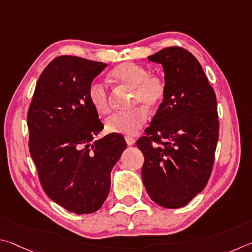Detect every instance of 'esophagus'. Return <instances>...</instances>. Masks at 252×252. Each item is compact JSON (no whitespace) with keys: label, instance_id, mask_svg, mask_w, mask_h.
Wrapping results in <instances>:
<instances>
[{"label":"esophagus","instance_id":"34e87169","mask_svg":"<svg viewBox=\"0 0 252 252\" xmlns=\"http://www.w3.org/2000/svg\"><path fill=\"white\" fill-rule=\"evenodd\" d=\"M125 140H126V143H127V145H128V146H130V145H134V144H135V138L131 137V136H126Z\"/></svg>","mask_w":252,"mask_h":252}]
</instances>
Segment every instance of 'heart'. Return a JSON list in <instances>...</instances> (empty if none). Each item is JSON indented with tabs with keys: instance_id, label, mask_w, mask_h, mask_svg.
<instances>
[{
	"instance_id": "b5f03b06",
	"label": "heart",
	"mask_w": 252,
	"mask_h": 252,
	"mask_svg": "<svg viewBox=\"0 0 252 252\" xmlns=\"http://www.w3.org/2000/svg\"><path fill=\"white\" fill-rule=\"evenodd\" d=\"M110 81L118 86L133 90L131 106H136L126 112H118L109 116L106 121L105 128L108 133L121 135H135L143 128L148 119L146 108H158L167 95L166 79L160 74L149 73L143 65L124 62L110 70ZM88 100L96 113L100 115L110 112L108 90L103 84L93 82L87 93Z\"/></svg>"
}]
</instances>
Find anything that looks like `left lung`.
I'll return each mask as SVG.
<instances>
[{
  "label": "left lung",
  "mask_w": 252,
  "mask_h": 252,
  "mask_svg": "<svg viewBox=\"0 0 252 252\" xmlns=\"http://www.w3.org/2000/svg\"><path fill=\"white\" fill-rule=\"evenodd\" d=\"M164 67L165 100L136 145L144 155L142 178L149 197L180 208L204 190L219 137L217 98L198 60L179 46L148 57Z\"/></svg>",
  "instance_id": "1"
}]
</instances>
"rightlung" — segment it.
Instances as JSON below:
<instances>
[{
    "label": "right lung",
    "mask_w": 252,
    "mask_h": 252,
    "mask_svg": "<svg viewBox=\"0 0 252 252\" xmlns=\"http://www.w3.org/2000/svg\"><path fill=\"white\" fill-rule=\"evenodd\" d=\"M103 62L62 55L39 76L28 112L29 148L43 190L70 213L92 214L108 196L126 142L104 128L87 93Z\"/></svg>",
    "instance_id": "obj_1"
}]
</instances>
